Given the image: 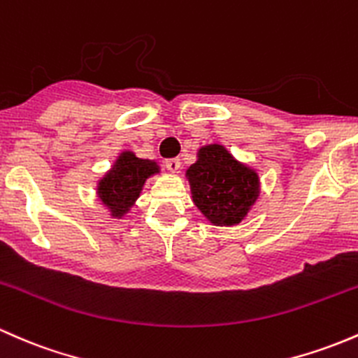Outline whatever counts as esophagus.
<instances>
[{"label":"esophagus","mask_w":358,"mask_h":358,"mask_svg":"<svg viewBox=\"0 0 358 358\" xmlns=\"http://www.w3.org/2000/svg\"><path fill=\"white\" fill-rule=\"evenodd\" d=\"M165 167H167V171H171V172H179V169H180V160H179V159H169V160H165Z\"/></svg>","instance_id":"esophagus-1"}]
</instances>
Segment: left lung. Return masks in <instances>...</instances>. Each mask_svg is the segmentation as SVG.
Returning a JSON list of instances; mask_svg holds the SVG:
<instances>
[{
	"label": "left lung",
	"instance_id": "1",
	"mask_svg": "<svg viewBox=\"0 0 358 358\" xmlns=\"http://www.w3.org/2000/svg\"><path fill=\"white\" fill-rule=\"evenodd\" d=\"M191 198L210 225L232 227L245 220L261 194L252 165L236 159L222 143L203 145L186 171Z\"/></svg>",
	"mask_w": 358,
	"mask_h": 358
}]
</instances>
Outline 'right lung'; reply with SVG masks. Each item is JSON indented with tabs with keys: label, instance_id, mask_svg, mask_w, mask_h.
Here are the masks:
<instances>
[{
	"label": "right lung",
	"instance_id": "obj_1",
	"mask_svg": "<svg viewBox=\"0 0 358 358\" xmlns=\"http://www.w3.org/2000/svg\"><path fill=\"white\" fill-rule=\"evenodd\" d=\"M160 174L157 160L140 159L133 150H122L109 171L97 180L95 194L110 218L121 220L136 205L145 182Z\"/></svg>",
	"mask_w": 358,
	"mask_h": 358
}]
</instances>
